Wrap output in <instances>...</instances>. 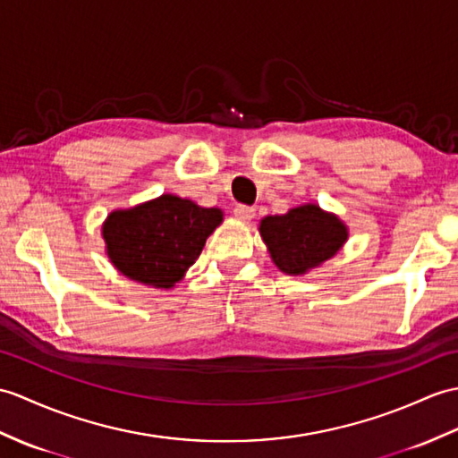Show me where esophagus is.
<instances>
[{"label": "esophagus", "instance_id": "1", "mask_svg": "<svg viewBox=\"0 0 458 458\" xmlns=\"http://www.w3.org/2000/svg\"><path fill=\"white\" fill-rule=\"evenodd\" d=\"M233 215H236L240 220H251L255 216V208L248 205H238L233 208Z\"/></svg>", "mask_w": 458, "mask_h": 458}]
</instances>
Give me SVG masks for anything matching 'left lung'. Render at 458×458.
Returning a JSON list of instances; mask_svg holds the SVG:
<instances>
[{
    "label": "left lung",
    "instance_id": "obj_1",
    "mask_svg": "<svg viewBox=\"0 0 458 458\" xmlns=\"http://www.w3.org/2000/svg\"><path fill=\"white\" fill-rule=\"evenodd\" d=\"M261 238L271 258L286 275H302L337 253L347 228L335 215L316 205L291 208L286 215L261 220Z\"/></svg>",
    "mask_w": 458,
    "mask_h": 458
}]
</instances>
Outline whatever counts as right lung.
<instances>
[{"label":"right lung","mask_w":458,"mask_h":458,"mask_svg":"<svg viewBox=\"0 0 458 458\" xmlns=\"http://www.w3.org/2000/svg\"><path fill=\"white\" fill-rule=\"evenodd\" d=\"M222 222L218 208L162 195L129 210H114L103 226L109 259L126 277L172 289L197 261Z\"/></svg>","instance_id":"add662e5"}]
</instances>
